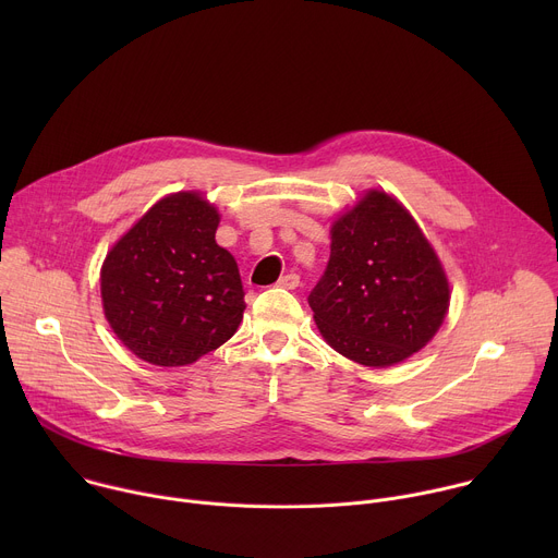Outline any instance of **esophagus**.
Listing matches in <instances>:
<instances>
[{
	"instance_id": "esophagus-1",
	"label": "esophagus",
	"mask_w": 558,
	"mask_h": 558,
	"mask_svg": "<svg viewBox=\"0 0 558 558\" xmlns=\"http://www.w3.org/2000/svg\"><path fill=\"white\" fill-rule=\"evenodd\" d=\"M278 287L282 289H298L300 287V276L298 274H287L278 280Z\"/></svg>"
}]
</instances>
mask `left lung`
<instances>
[{
    "label": "left lung",
    "instance_id": "left-lung-1",
    "mask_svg": "<svg viewBox=\"0 0 558 558\" xmlns=\"http://www.w3.org/2000/svg\"><path fill=\"white\" fill-rule=\"evenodd\" d=\"M450 289L413 216L371 190L331 227V258L308 293L315 325L344 357L381 368L404 362L441 327Z\"/></svg>",
    "mask_w": 558,
    "mask_h": 558
}]
</instances>
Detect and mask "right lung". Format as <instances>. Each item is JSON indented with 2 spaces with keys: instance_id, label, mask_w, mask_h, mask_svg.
<instances>
[{
  "instance_id": "add662e5",
  "label": "right lung",
  "mask_w": 558,
  "mask_h": 558,
  "mask_svg": "<svg viewBox=\"0 0 558 558\" xmlns=\"http://www.w3.org/2000/svg\"><path fill=\"white\" fill-rule=\"evenodd\" d=\"M220 216L198 192L158 201L101 267L117 338L154 366H185L225 344L243 320L233 256L216 243Z\"/></svg>"
}]
</instances>
